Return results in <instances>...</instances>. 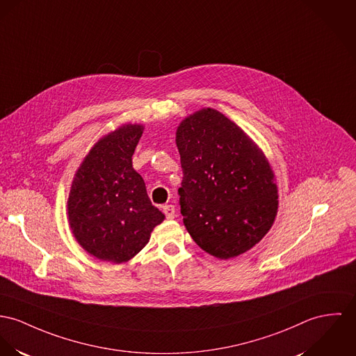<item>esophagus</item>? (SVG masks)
<instances>
[{
  "label": "esophagus",
  "mask_w": 356,
  "mask_h": 356,
  "mask_svg": "<svg viewBox=\"0 0 356 356\" xmlns=\"http://www.w3.org/2000/svg\"><path fill=\"white\" fill-rule=\"evenodd\" d=\"M163 211H164L165 217L168 219H173L176 216V210H175L173 204H166L163 207Z\"/></svg>",
  "instance_id": "34e87169"
}]
</instances>
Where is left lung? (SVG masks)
Returning a JSON list of instances; mask_svg holds the SVG:
<instances>
[{"label":"left lung","mask_w":356,"mask_h":356,"mask_svg":"<svg viewBox=\"0 0 356 356\" xmlns=\"http://www.w3.org/2000/svg\"><path fill=\"white\" fill-rule=\"evenodd\" d=\"M183 222L193 241L226 260L256 245L277 211L275 175L263 152L223 113L203 108L176 131Z\"/></svg>","instance_id":"obj_1"}]
</instances>
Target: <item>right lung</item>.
<instances>
[{
  "instance_id": "right-lung-1",
  "label": "right lung",
  "mask_w": 356,
  "mask_h": 356,
  "mask_svg": "<svg viewBox=\"0 0 356 356\" xmlns=\"http://www.w3.org/2000/svg\"><path fill=\"white\" fill-rule=\"evenodd\" d=\"M142 124H123L99 139L77 169L67 199L73 236L92 256L124 263L150 240L165 216L152 204L133 154Z\"/></svg>"
}]
</instances>
